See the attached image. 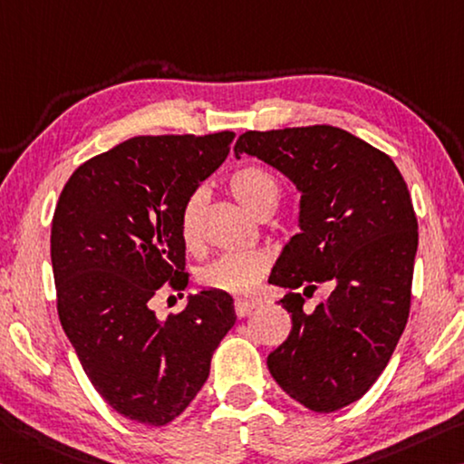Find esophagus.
<instances>
[{
	"mask_svg": "<svg viewBox=\"0 0 464 464\" xmlns=\"http://www.w3.org/2000/svg\"><path fill=\"white\" fill-rule=\"evenodd\" d=\"M254 310H256L254 301H246V299H237V301H235V314H237L239 318H246V315L252 314Z\"/></svg>",
	"mask_w": 464,
	"mask_h": 464,
	"instance_id": "obj_1",
	"label": "esophagus"
}]
</instances>
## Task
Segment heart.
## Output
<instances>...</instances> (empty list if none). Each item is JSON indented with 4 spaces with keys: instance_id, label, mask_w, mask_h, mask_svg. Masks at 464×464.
<instances>
[{
    "instance_id": "obj_1",
    "label": "heart",
    "mask_w": 464,
    "mask_h": 464,
    "mask_svg": "<svg viewBox=\"0 0 464 464\" xmlns=\"http://www.w3.org/2000/svg\"><path fill=\"white\" fill-rule=\"evenodd\" d=\"M231 194L247 212L260 217L264 212H275L281 200L278 183L262 167L246 165L233 171L229 178ZM204 194L194 192L183 204L179 215V233L183 244L196 247L200 244V210ZM268 272V258L262 252H237L220 256L208 266L198 272V283L204 289L223 291L229 295L249 297L258 289L264 275Z\"/></svg>"
}]
</instances>
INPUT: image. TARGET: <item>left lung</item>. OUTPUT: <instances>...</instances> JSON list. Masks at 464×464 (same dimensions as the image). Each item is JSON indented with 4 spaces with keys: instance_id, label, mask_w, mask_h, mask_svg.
I'll return each instance as SVG.
<instances>
[{
    "instance_id": "8db88e82",
    "label": "left lung",
    "mask_w": 464,
    "mask_h": 464,
    "mask_svg": "<svg viewBox=\"0 0 464 464\" xmlns=\"http://www.w3.org/2000/svg\"><path fill=\"white\" fill-rule=\"evenodd\" d=\"M233 152L301 194L299 233L268 278L289 289L293 328L266 363L291 399L333 413L370 391L407 326L419 241L407 183L388 154L333 126L246 131ZM322 282L331 295L310 313L304 297Z\"/></svg>"
}]
</instances>
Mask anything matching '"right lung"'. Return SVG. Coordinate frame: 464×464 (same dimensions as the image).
<instances>
[{"label":"right lung","instance_id":"right-lung-1","mask_svg":"<svg viewBox=\"0 0 464 464\" xmlns=\"http://www.w3.org/2000/svg\"><path fill=\"white\" fill-rule=\"evenodd\" d=\"M233 131L136 136L86 160L51 225L57 312L94 391L146 425L179 417L233 328L229 293L202 289L160 320V286L186 289L183 204L229 154Z\"/></svg>","mask_w":464,"mask_h":464}]
</instances>
